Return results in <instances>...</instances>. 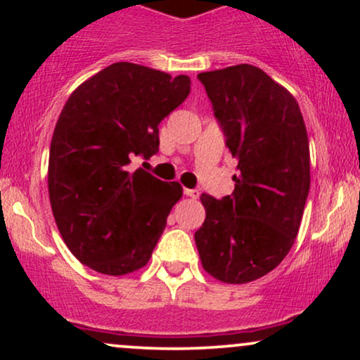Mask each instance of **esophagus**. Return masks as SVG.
<instances>
[{
    "instance_id": "1",
    "label": "esophagus",
    "mask_w": 360,
    "mask_h": 360,
    "mask_svg": "<svg viewBox=\"0 0 360 360\" xmlns=\"http://www.w3.org/2000/svg\"><path fill=\"white\" fill-rule=\"evenodd\" d=\"M184 194L188 198H191V200H198L200 198V191L198 189H184Z\"/></svg>"
}]
</instances>
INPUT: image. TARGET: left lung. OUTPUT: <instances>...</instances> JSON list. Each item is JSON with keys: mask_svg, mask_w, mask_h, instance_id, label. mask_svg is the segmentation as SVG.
Here are the masks:
<instances>
[{"mask_svg": "<svg viewBox=\"0 0 360 360\" xmlns=\"http://www.w3.org/2000/svg\"><path fill=\"white\" fill-rule=\"evenodd\" d=\"M238 160L230 196L201 194L194 233L203 269L245 284L279 266L298 235L309 191V143L298 101L250 64L198 74Z\"/></svg>", "mask_w": 360, "mask_h": 360, "instance_id": "8db88e82", "label": "left lung"}]
</instances>
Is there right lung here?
Segmentation results:
<instances>
[{"label": "right lung", "mask_w": 360, "mask_h": 360, "mask_svg": "<svg viewBox=\"0 0 360 360\" xmlns=\"http://www.w3.org/2000/svg\"><path fill=\"white\" fill-rule=\"evenodd\" d=\"M188 76L115 62L72 91L53 128L49 198L69 250L93 271L123 276L150 259L179 183L137 169L159 150V123L188 98Z\"/></svg>", "instance_id": "1"}]
</instances>
